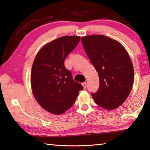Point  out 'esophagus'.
<instances>
[{
  "label": "esophagus",
  "instance_id": "1",
  "mask_svg": "<svg viewBox=\"0 0 150 150\" xmlns=\"http://www.w3.org/2000/svg\"><path fill=\"white\" fill-rule=\"evenodd\" d=\"M82 86H83V88L86 89V87H87V83H86V82H83V83H82Z\"/></svg>",
  "mask_w": 150,
  "mask_h": 150
}]
</instances>
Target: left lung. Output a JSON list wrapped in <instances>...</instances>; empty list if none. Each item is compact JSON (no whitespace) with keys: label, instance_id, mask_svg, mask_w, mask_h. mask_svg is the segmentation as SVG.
I'll return each mask as SVG.
<instances>
[{"label":"left lung","instance_id":"obj_1","mask_svg":"<svg viewBox=\"0 0 150 150\" xmlns=\"http://www.w3.org/2000/svg\"><path fill=\"white\" fill-rule=\"evenodd\" d=\"M81 41L99 75V90L91 96L99 106L115 109L126 101L133 86L134 73L129 54L119 41L105 35H88Z\"/></svg>","mask_w":150,"mask_h":150}]
</instances>
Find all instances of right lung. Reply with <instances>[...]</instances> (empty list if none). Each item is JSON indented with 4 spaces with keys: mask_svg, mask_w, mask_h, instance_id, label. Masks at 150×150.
<instances>
[{
    "mask_svg": "<svg viewBox=\"0 0 150 150\" xmlns=\"http://www.w3.org/2000/svg\"><path fill=\"white\" fill-rule=\"evenodd\" d=\"M80 40V36L60 37L42 47L33 60L31 71L33 95L42 108L53 115L68 111L83 88L74 81L64 63Z\"/></svg>",
    "mask_w": 150,
    "mask_h": 150,
    "instance_id": "add662e5",
    "label": "right lung"
}]
</instances>
